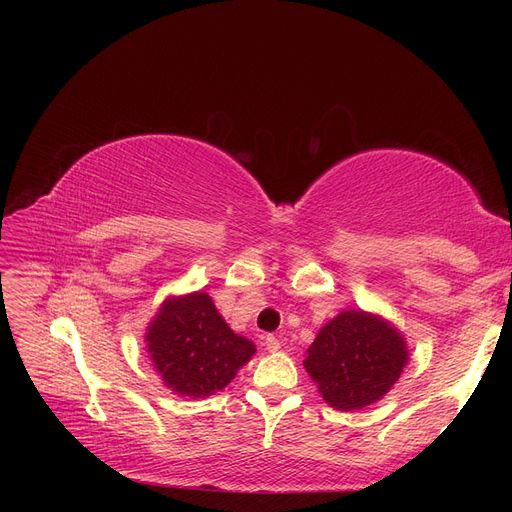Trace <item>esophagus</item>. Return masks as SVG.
<instances>
[{
	"instance_id": "34e87169",
	"label": "esophagus",
	"mask_w": 512,
	"mask_h": 512,
	"mask_svg": "<svg viewBox=\"0 0 512 512\" xmlns=\"http://www.w3.org/2000/svg\"><path fill=\"white\" fill-rule=\"evenodd\" d=\"M280 346H282V342L274 336V334H270V336H265V348L270 353H276V351H280Z\"/></svg>"
}]
</instances>
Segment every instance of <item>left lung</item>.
<instances>
[{
  "label": "left lung",
  "instance_id": "obj_1",
  "mask_svg": "<svg viewBox=\"0 0 512 512\" xmlns=\"http://www.w3.org/2000/svg\"><path fill=\"white\" fill-rule=\"evenodd\" d=\"M407 361V342L390 321L351 309L317 332L303 365L330 407L355 411L386 396Z\"/></svg>",
  "mask_w": 512,
  "mask_h": 512
}]
</instances>
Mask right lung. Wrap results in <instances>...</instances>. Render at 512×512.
<instances>
[{
  "label": "right lung",
  "mask_w": 512,
  "mask_h": 512,
  "mask_svg": "<svg viewBox=\"0 0 512 512\" xmlns=\"http://www.w3.org/2000/svg\"><path fill=\"white\" fill-rule=\"evenodd\" d=\"M145 340L159 378L188 398L224 390L255 355V344L230 330L205 292L166 299Z\"/></svg>",
  "instance_id": "add662e5"
}]
</instances>
